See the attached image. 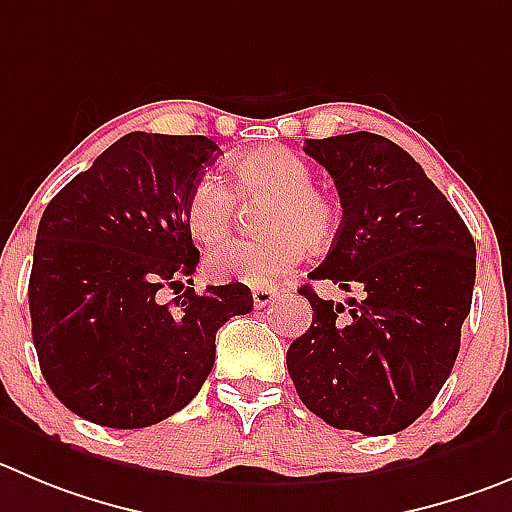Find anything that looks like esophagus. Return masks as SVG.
Segmentation results:
<instances>
[{
	"label": "esophagus",
	"instance_id": "1",
	"mask_svg": "<svg viewBox=\"0 0 512 512\" xmlns=\"http://www.w3.org/2000/svg\"><path fill=\"white\" fill-rule=\"evenodd\" d=\"M278 298V293L270 288H255L252 290V303H255V308H265V305H270L272 300Z\"/></svg>",
	"mask_w": 512,
	"mask_h": 512
}]
</instances>
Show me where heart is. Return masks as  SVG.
<instances>
[{"mask_svg":"<svg viewBox=\"0 0 512 512\" xmlns=\"http://www.w3.org/2000/svg\"><path fill=\"white\" fill-rule=\"evenodd\" d=\"M234 190L242 199H272L262 240H234L207 257L214 280H240L252 288H275L308 255L336 240L341 209L336 199L313 186V171L285 146H260L232 161ZM237 198L217 176L204 174L186 197V224L194 240L214 245L229 232Z\"/></svg>","mask_w":512,"mask_h":512,"instance_id":"1","label":"heart"}]
</instances>
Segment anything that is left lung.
<instances>
[{
  "mask_svg": "<svg viewBox=\"0 0 512 512\" xmlns=\"http://www.w3.org/2000/svg\"><path fill=\"white\" fill-rule=\"evenodd\" d=\"M338 189L341 227L313 280L348 305L300 288L313 323L288 348L305 407L336 429L381 437L422 417L450 376L475 288V240L401 146L376 133L308 138Z\"/></svg>",
  "mask_w": 512,
  "mask_h": 512,
  "instance_id": "left-lung-1",
  "label": "left lung"
}]
</instances>
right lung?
Here are the masks:
<instances>
[{
    "label": "right lung",
    "instance_id": "add662e5",
    "mask_svg": "<svg viewBox=\"0 0 512 512\" xmlns=\"http://www.w3.org/2000/svg\"><path fill=\"white\" fill-rule=\"evenodd\" d=\"M217 151L207 136L126 133L42 214L32 341L52 394L88 422L141 429L184 409L212 371L219 328L252 310L242 283L159 295L197 270L186 197Z\"/></svg>",
    "mask_w": 512,
    "mask_h": 512
}]
</instances>
